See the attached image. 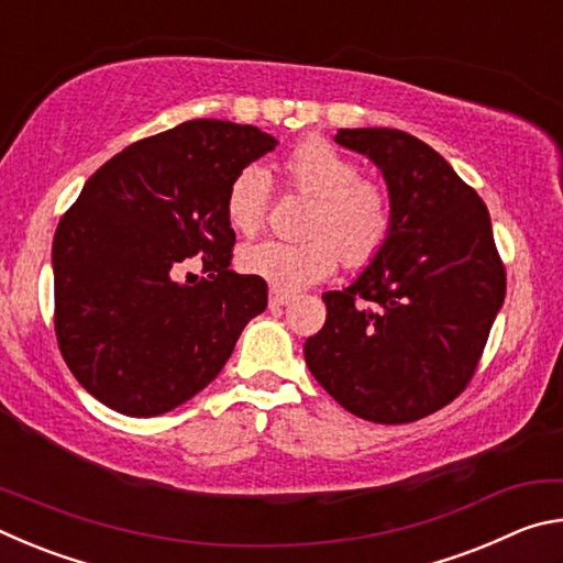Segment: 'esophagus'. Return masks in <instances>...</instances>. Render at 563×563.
I'll list each match as a JSON object with an SVG mask.
<instances>
[{"mask_svg":"<svg viewBox=\"0 0 563 563\" xmlns=\"http://www.w3.org/2000/svg\"><path fill=\"white\" fill-rule=\"evenodd\" d=\"M290 300H292V292H285L278 288L271 290V308H283V305H288Z\"/></svg>","mask_w":563,"mask_h":563,"instance_id":"esophagus-1","label":"esophagus"}]
</instances>
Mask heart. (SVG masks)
Wrapping results in <instances>:
<instances>
[{
    "instance_id": "obj_1",
    "label": "heart",
    "mask_w": 563,
    "mask_h": 563,
    "mask_svg": "<svg viewBox=\"0 0 563 563\" xmlns=\"http://www.w3.org/2000/svg\"><path fill=\"white\" fill-rule=\"evenodd\" d=\"M285 184L312 198L302 221V241H261L238 253L241 271L292 292L325 280L338 268H365L393 238L395 206L385 184L360 176V164L330 141H300L283 161ZM271 176L245 166L228 186L225 216L233 231L253 235L271 203Z\"/></svg>"
}]
</instances>
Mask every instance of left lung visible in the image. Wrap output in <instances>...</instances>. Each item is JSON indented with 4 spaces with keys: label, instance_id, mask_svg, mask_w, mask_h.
<instances>
[{
    "label": "left lung",
    "instance_id": "obj_1",
    "mask_svg": "<svg viewBox=\"0 0 563 563\" xmlns=\"http://www.w3.org/2000/svg\"><path fill=\"white\" fill-rule=\"evenodd\" d=\"M335 141L383 170L395 228L355 283L322 295L328 318L305 362L347 412L415 422L472 383L507 271L487 206L432 146L397 129H340Z\"/></svg>",
    "mask_w": 563,
    "mask_h": 563
}]
</instances>
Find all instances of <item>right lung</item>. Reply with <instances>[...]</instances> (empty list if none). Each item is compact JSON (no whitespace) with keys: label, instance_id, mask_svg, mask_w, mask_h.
Instances as JSON below:
<instances>
[{"label":"right lung","instance_id":"obj_1","mask_svg":"<svg viewBox=\"0 0 563 563\" xmlns=\"http://www.w3.org/2000/svg\"><path fill=\"white\" fill-rule=\"evenodd\" d=\"M275 144L247 123L186 121L109 158L62 216L56 342L99 402L129 417L170 412L213 383L265 310V280L231 271L225 196ZM190 262L206 279L177 280Z\"/></svg>","mask_w":563,"mask_h":563}]
</instances>
